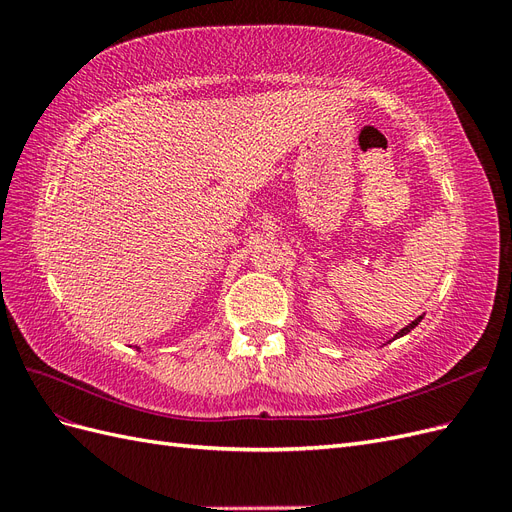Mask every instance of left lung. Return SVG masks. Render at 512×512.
<instances>
[{
	"label": "left lung",
	"instance_id": "obj_1",
	"mask_svg": "<svg viewBox=\"0 0 512 512\" xmlns=\"http://www.w3.org/2000/svg\"><path fill=\"white\" fill-rule=\"evenodd\" d=\"M421 320H423V316H418L416 320H412V322L408 324V327H404V329H401V331H399V333H397V335H395L393 339H397V337H404V335H408V333H410V331H412V329L416 327V324H418V322H421Z\"/></svg>",
	"mask_w": 512,
	"mask_h": 512
}]
</instances>
